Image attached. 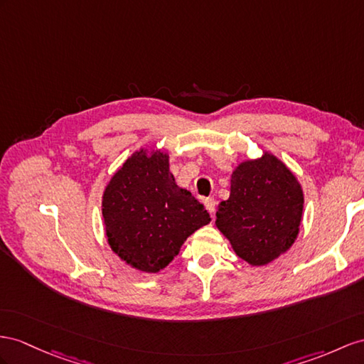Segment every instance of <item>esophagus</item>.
I'll return each mask as SVG.
<instances>
[{"label":"esophagus","instance_id":"obj_1","mask_svg":"<svg viewBox=\"0 0 364 364\" xmlns=\"http://www.w3.org/2000/svg\"><path fill=\"white\" fill-rule=\"evenodd\" d=\"M204 206H206V209L209 210V213L210 215H213V212H215V206H217V201L213 200V198H206L204 200Z\"/></svg>","mask_w":364,"mask_h":364}]
</instances>
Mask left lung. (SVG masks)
I'll return each instance as SVG.
<instances>
[{
    "mask_svg": "<svg viewBox=\"0 0 364 364\" xmlns=\"http://www.w3.org/2000/svg\"><path fill=\"white\" fill-rule=\"evenodd\" d=\"M303 203L294 173L264 154L241 163L232 173L229 200L218 204L215 223L240 258L263 266L294 245Z\"/></svg>",
    "mask_w": 364,
    "mask_h": 364,
    "instance_id": "1",
    "label": "left lung"
}]
</instances>
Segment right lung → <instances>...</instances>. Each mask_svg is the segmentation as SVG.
Instances as JSON below:
<instances>
[{"label":"right lung","instance_id":"obj_1","mask_svg":"<svg viewBox=\"0 0 364 364\" xmlns=\"http://www.w3.org/2000/svg\"><path fill=\"white\" fill-rule=\"evenodd\" d=\"M102 218L112 250L138 271L154 274L210 221L203 204L176 186L169 156L143 149L112 176L102 195Z\"/></svg>","mask_w":364,"mask_h":364}]
</instances>
